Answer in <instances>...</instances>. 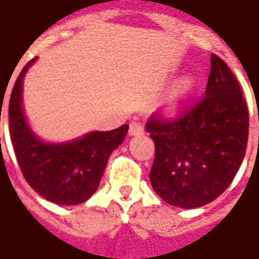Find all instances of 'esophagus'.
Listing matches in <instances>:
<instances>
[{
    "mask_svg": "<svg viewBox=\"0 0 259 259\" xmlns=\"http://www.w3.org/2000/svg\"><path fill=\"white\" fill-rule=\"evenodd\" d=\"M144 134V126L140 122H131L130 124V135L131 137H137V135Z\"/></svg>",
    "mask_w": 259,
    "mask_h": 259,
    "instance_id": "esophagus-1",
    "label": "esophagus"
}]
</instances>
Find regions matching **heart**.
Returning a JSON list of instances; mask_svg holds the SVG:
<instances>
[{
  "instance_id": "1",
  "label": "heart",
  "mask_w": 259,
  "mask_h": 259,
  "mask_svg": "<svg viewBox=\"0 0 259 259\" xmlns=\"http://www.w3.org/2000/svg\"><path fill=\"white\" fill-rule=\"evenodd\" d=\"M193 91V80L190 77H183L180 79L173 89L170 91V94L165 96L164 99V111L168 115H176L183 104L187 101L189 95Z\"/></svg>"
}]
</instances>
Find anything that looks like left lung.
Segmentation results:
<instances>
[{
  "label": "left lung",
  "mask_w": 259,
  "mask_h": 259,
  "mask_svg": "<svg viewBox=\"0 0 259 259\" xmlns=\"http://www.w3.org/2000/svg\"><path fill=\"white\" fill-rule=\"evenodd\" d=\"M248 128L241 86L224 60L212 55L203 99L176 121L151 118L145 125L155 144L150 171L155 193L183 209L213 202L242 164Z\"/></svg>",
  "instance_id": "8db88e82"
}]
</instances>
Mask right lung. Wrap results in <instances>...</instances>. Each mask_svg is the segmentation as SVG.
I'll return each mask as SVG.
<instances>
[{
  "instance_id": "obj_1",
  "label": "right lung",
  "mask_w": 259,
  "mask_h": 259,
  "mask_svg": "<svg viewBox=\"0 0 259 259\" xmlns=\"http://www.w3.org/2000/svg\"><path fill=\"white\" fill-rule=\"evenodd\" d=\"M35 60L21 70L10 98V135L17 161L27 183L46 200L62 206L83 203L98 190L108 158L124 143L128 125L112 131H91L65 143L40 138L23 108L25 73Z\"/></svg>"
}]
</instances>
